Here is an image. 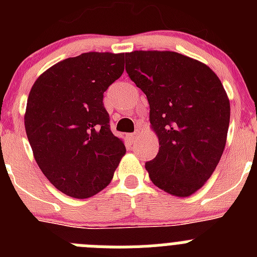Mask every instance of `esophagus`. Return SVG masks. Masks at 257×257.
Instances as JSON below:
<instances>
[{
	"label": "esophagus",
	"instance_id": "esophagus-1",
	"mask_svg": "<svg viewBox=\"0 0 257 257\" xmlns=\"http://www.w3.org/2000/svg\"><path fill=\"white\" fill-rule=\"evenodd\" d=\"M128 138H130V139H131V142H134V140H136V139H138V138H139V133L136 131V133L131 134V135L128 136Z\"/></svg>",
	"mask_w": 257,
	"mask_h": 257
}]
</instances>
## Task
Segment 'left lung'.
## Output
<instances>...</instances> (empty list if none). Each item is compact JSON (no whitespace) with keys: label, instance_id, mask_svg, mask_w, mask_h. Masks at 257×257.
I'll use <instances>...</instances> for the list:
<instances>
[{"label":"left lung","instance_id":"left-lung-1","mask_svg":"<svg viewBox=\"0 0 257 257\" xmlns=\"http://www.w3.org/2000/svg\"><path fill=\"white\" fill-rule=\"evenodd\" d=\"M126 72L147 95L160 151L145 163L154 185L189 197L210 179L225 148L230 104L206 64L174 51L126 54Z\"/></svg>","mask_w":257,"mask_h":257}]
</instances>
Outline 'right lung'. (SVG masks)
Segmentation results:
<instances>
[{
  "instance_id": "add662e5",
  "label": "right lung",
  "mask_w": 257,
  "mask_h": 257,
  "mask_svg": "<svg viewBox=\"0 0 257 257\" xmlns=\"http://www.w3.org/2000/svg\"><path fill=\"white\" fill-rule=\"evenodd\" d=\"M123 63L124 54L85 52L52 65L32 86L24 117L29 144L41 171L67 196L103 190L126 153L103 103Z\"/></svg>"
}]
</instances>
